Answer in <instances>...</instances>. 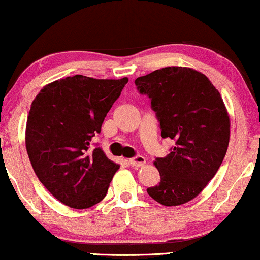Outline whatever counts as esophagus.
Segmentation results:
<instances>
[{
  "label": "esophagus",
  "mask_w": 260,
  "mask_h": 260,
  "mask_svg": "<svg viewBox=\"0 0 260 260\" xmlns=\"http://www.w3.org/2000/svg\"><path fill=\"white\" fill-rule=\"evenodd\" d=\"M129 162L133 167H142L145 165V158L143 157V156L137 155V156H135V157H131L129 159Z\"/></svg>",
  "instance_id": "obj_1"
}]
</instances>
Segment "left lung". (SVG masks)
Here are the masks:
<instances>
[{
  "label": "left lung",
  "instance_id": "obj_1",
  "mask_svg": "<svg viewBox=\"0 0 260 260\" xmlns=\"http://www.w3.org/2000/svg\"><path fill=\"white\" fill-rule=\"evenodd\" d=\"M135 85L150 99L162 138L175 142L166 157L155 158L161 181L148 194L163 206L186 204L214 177L229 148L221 95L205 74L188 67L156 70Z\"/></svg>",
  "mask_w": 260,
  "mask_h": 260
}]
</instances>
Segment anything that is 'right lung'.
I'll use <instances>...</instances> for the list:
<instances>
[{
    "instance_id": "1",
    "label": "right lung",
    "mask_w": 260,
    "mask_h": 260,
    "mask_svg": "<svg viewBox=\"0 0 260 260\" xmlns=\"http://www.w3.org/2000/svg\"><path fill=\"white\" fill-rule=\"evenodd\" d=\"M67 77L46 85L31 103L26 148L38 179L63 205L84 209L105 198L119 168L102 149L91 150L110 109L127 83Z\"/></svg>"
}]
</instances>
